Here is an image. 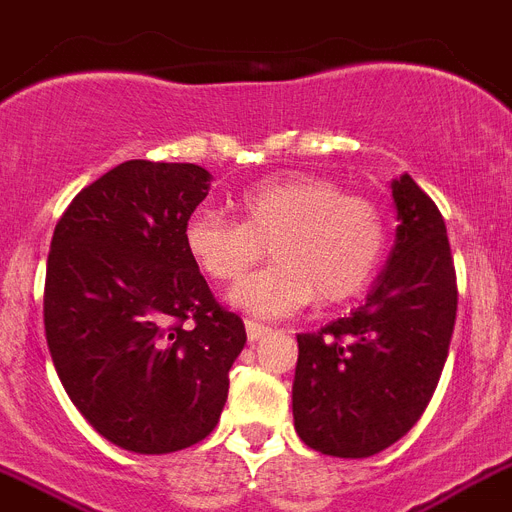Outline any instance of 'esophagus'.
<instances>
[{"label": "esophagus", "instance_id": "esophagus-1", "mask_svg": "<svg viewBox=\"0 0 512 512\" xmlns=\"http://www.w3.org/2000/svg\"><path fill=\"white\" fill-rule=\"evenodd\" d=\"M244 326H247L249 342H260L263 336L270 334V328H268V326H260V323H255V321H247V323H244Z\"/></svg>", "mask_w": 512, "mask_h": 512}]
</instances>
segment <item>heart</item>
Returning a JSON list of instances; mask_svg holds the SVG:
<instances>
[{"label": "heart", "instance_id": "1", "mask_svg": "<svg viewBox=\"0 0 512 512\" xmlns=\"http://www.w3.org/2000/svg\"><path fill=\"white\" fill-rule=\"evenodd\" d=\"M239 223L199 210L184 226L191 263L213 281H236L270 244L273 265L231 292L239 310L257 318L292 315L315 297L339 305L368 289L386 252L381 207L363 194H344L321 176L270 178L234 202Z\"/></svg>", "mask_w": 512, "mask_h": 512}]
</instances>
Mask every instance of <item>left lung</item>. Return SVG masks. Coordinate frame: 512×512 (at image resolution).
<instances>
[{
    "label": "left lung",
    "instance_id": "8db88e82",
    "mask_svg": "<svg viewBox=\"0 0 512 512\" xmlns=\"http://www.w3.org/2000/svg\"><path fill=\"white\" fill-rule=\"evenodd\" d=\"M397 236L365 302L297 334L299 439L334 458H371L413 429L450 352L458 284L439 207L413 178L392 181Z\"/></svg>",
    "mask_w": 512,
    "mask_h": 512
}]
</instances>
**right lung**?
Returning a JSON list of instances; mask_svg holds the SVG:
<instances>
[{"mask_svg": "<svg viewBox=\"0 0 512 512\" xmlns=\"http://www.w3.org/2000/svg\"><path fill=\"white\" fill-rule=\"evenodd\" d=\"M213 176L194 162L128 160L54 228L44 286L52 363L78 413L139 455L202 442L247 344L184 247Z\"/></svg>", "mask_w": 512, "mask_h": 512, "instance_id": "1", "label": "right lung"}]
</instances>
